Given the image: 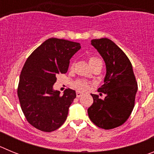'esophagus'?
I'll return each instance as SVG.
<instances>
[{"instance_id": "obj_1", "label": "esophagus", "mask_w": 154, "mask_h": 154, "mask_svg": "<svg viewBox=\"0 0 154 154\" xmlns=\"http://www.w3.org/2000/svg\"><path fill=\"white\" fill-rule=\"evenodd\" d=\"M82 96V92H76V96H77V97L79 98V97H81Z\"/></svg>"}]
</instances>
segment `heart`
<instances>
[{
	"instance_id": "obj_1",
	"label": "heart",
	"mask_w": 154,
	"mask_h": 154,
	"mask_svg": "<svg viewBox=\"0 0 154 154\" xmlns=\"http://www.w3.org/2000/svg\"><path fill=\"white\" fill-rule=\"evenodd\" d=\"M89 65L92 67V69L96 67V66H103V62L102 61L99 59V58H96V57H91L89 60ZM73 86L76 89L80 91H86L87 89H89V84L88 82H86L84 80H75V81L73 82Z\"/></svg>"
}]
</instances>
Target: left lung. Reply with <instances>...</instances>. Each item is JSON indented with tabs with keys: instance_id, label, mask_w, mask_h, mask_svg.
<instances>
[{
	"instance_id": "left-lung-1",
	"label": "left lung",
	"mask_w": 154,
	"mask_h": 154,
	"mask_svg": "<svg viewBox=\"0 0 154 154\" xmlns=\"http://www.w3.org/2000/svg\"><path fill=\"white\" fill-rule=\"evenodd\" d=\"M91 44L103 57L106 67L104 84L98 92L104 99L91 94L93 103L88 115L94 124L104 130L123 125L130 117L135 104L137 82L132 64L126 54L110 39H93Z\"/></svg>"
}]
</instances>
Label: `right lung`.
I'll list each match as a JSON object with an SVG mask.
<instances>
[{
	"label": "right lung",
	"instance_id": "1",
	"mask_svg": "<svg viewBox=\"0 0 154 154\" xmlns=\"http://www.w3.org/2000/svg\"><path fill=\"white\" fill-rule=\"evenodd\" d=\"M79 43L51 38L44 42L27 58L17 87L21 109L28 123L44 132H52L66 120L75 91L66 89L62 96L53 89L56 76L66 73Z\"/></svg>",
	"mask_w": 154,
	"mask_h": 154
}]
</instances>
